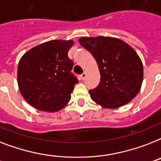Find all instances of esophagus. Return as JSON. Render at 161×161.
<instances>
[{
    "label": "esophagus",
    "instance_id": "1",
    "mask_svg": "<svg viewBox=\"0 0 161 161\" xmlns=\"http://www.w3.org/2000/svg\"><path fill=\"white\" fill-rule=\"evenodd\" d=\"M86 76H87V72L84 71V72H83V74H81V75H80L81 79H82V80H84L85 78H86Z\"/></svg>",
    "mask_w": 161,
    "mask_h": 161
}]
</instances>
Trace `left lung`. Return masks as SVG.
<instances>
[{
	"label": "left lung",
	"instance_id": "obj_1",
	"mask_svg": "<svg viewBox=\"0 0 161 161\" xmlns=\"http://www.w3.org/2000/svg\"><path fill=\"white\" fill-rule=\"evenodd\" d=\"M78 42L92 53L101 75L98 86L89 91L92 101L109 109L130 103L143 81V64L132 47L120 39L104 36L82 37Z\"/></svg>",
	"mask_w": 161,
	"mask_h": 161
}]
</instances>
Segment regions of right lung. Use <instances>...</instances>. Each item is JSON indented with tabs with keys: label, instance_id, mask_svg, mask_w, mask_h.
<instances>
[{
	"label": "right lung",
	"instance_id": "1",
	"mask_svg": "<svg viewBox=\"0 0 161 161\" xmlns=\"http://www.w3.org/2000/svg\"><path fill=\"white\" fill-rule=\"evenodd\" d=\"M73 40H54L27 51L18 64L17 83L27 103L39 111L58 112L71 98L78 83L72 74L74 63L68 57Z\"/></svg>",
	"mask_w": 161,
	"mask_h": 161
}]
</instances>
